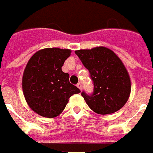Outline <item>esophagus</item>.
Masks as SVG:
<instances>
[{
    "label": "esophagus",
    "mask_w": 153,
    "mask_h": 153,
    "mask_svg": "<svg viewBox=\"0 0 153 153\" xmlns=\"http://www.w3.org/2000/svg\"><path fill=\"white\" fill-rule=\"evenodd\" d=\"M77 87L79 88L80 90L82 89V85H81V84H80V83H79V84H77Z\"/></svg>",
    "instance_id": "esophagus-1"
}]
</instances>
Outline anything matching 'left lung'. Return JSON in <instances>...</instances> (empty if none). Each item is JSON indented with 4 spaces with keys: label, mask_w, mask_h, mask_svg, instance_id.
<instances>
[{
    "label": "left lung",
    "mask_w": 153,
    "mask_h": 153,
    "mask_svg": "<svg viewBox=\"0 0 153 153\" xmlns=\"http://www.w3.org/2000/svg\"><path fill=\"white\" fill-rule=\"evenodd\" d=\"M94 81V94L81 95L94 112L114 114L124 106L131 93L128 72L117 54L104 46L75 51Z\"/></svg>",
    "instance_id": "1"
}]
</instances>
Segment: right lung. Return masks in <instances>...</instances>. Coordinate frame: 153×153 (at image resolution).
Returning a JSON list of instances; mask_svg holds the SVG:
<instances>
[{
  "mask_svg": "<svg viewBox=\"0 0 153 153\" xmlns=\"http://www.w3.org/2000/svg\"><path fill=\"white\" fill-rule=\"evenodd\" d=\"M71 54L69 49L45 48L33 54L22 77V90L29 107L45 117H55L69 99L80 90L69 83L61 67Z\"/></svg>",
  "mask_w": 153,
  "mask_h": 153,
  "instance_id": "1",
  "label": "right lung"
}]
</instances>
